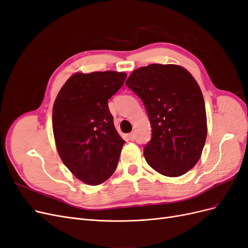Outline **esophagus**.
<instances>
[{
	"label": "esophagus",
	"mask_w": 248,
	"mask_h": 248,
	"mask_svg": "<svg viewBox=\"0 0 248 248\" xmlns=\"http://www.w3.org/2000/svg\"><path fill=\"white\" fill-rule=\"evenodd\" d=\"M127 139H128L129 140H134V132H130L127 134Z\"/></svg>",
	"instance_id": "34e87169"
}]
</instances>
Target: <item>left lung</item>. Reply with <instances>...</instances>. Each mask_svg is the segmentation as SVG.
Masks as SVG:
<instances>
[{
	"label": "left lung",
	"mask_w": 248,
	"mask_h": 248,
	"mask_svg": "<svg viewBox=\"0 0 248 248\" xmlns=\"http://www.w3.org/2000/svg\"><path fill=\"white\" fill-rule=\"evenodd\" d=\"M126 86L141 99L151 124L144 148L148 164L163 176L184 175L199 161L207 138L198 82L181 66L150 64L134 70Z\"/></svg>",
	"instance_id": "left-lung-1"
}]
</instances>
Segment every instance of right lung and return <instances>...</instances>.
Returning <instances> with one entry per match:
<instances>
[{"instance_id": "add662e5", "label": "right lung", "mask_w": 248, "mask_h": 248, "mask_svg": "<svg viewBox=\"0 0 248 248\" xmlns=\"http://www.w3.org/2000/svg\"><path fill=\"white\" fill-rule=\"evenodd\" d=\"M124 72L76 73L60 90L52 130L65 166L84 183L98 185L114 174L125 140L119 136L108 101L126 79Z\"/></svg>"}]
</instances>
